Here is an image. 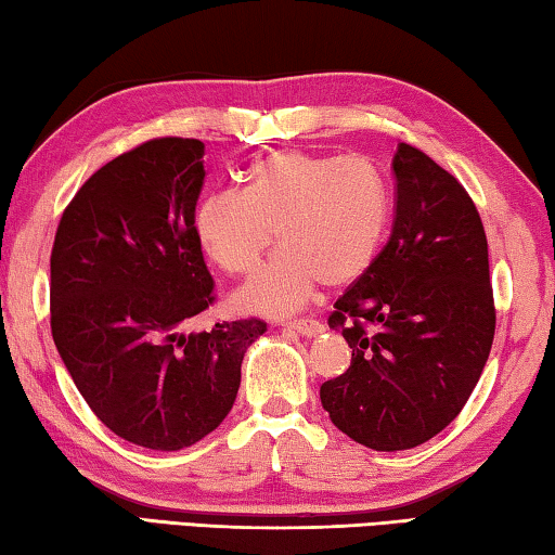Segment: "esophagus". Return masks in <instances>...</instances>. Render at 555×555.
I'll return each mask as SVG.
<instances>
[{
  "label": "esophagus",
  "mask_w": 555,
  "mask_h": 555,
  "mask_svg": "<svg viewBox=\"0 0 555 555\" xmlns=\"http://www.w3.org/2000/svg\"><path fill=\"white\" fill-rule=\"evenodd\" d=\"M288 327L298 335H306V337H315L325 331V325L321 321H313V318H300V321H291Z\"/></svg>",
  "instance_id": "1"
}]
</instances>
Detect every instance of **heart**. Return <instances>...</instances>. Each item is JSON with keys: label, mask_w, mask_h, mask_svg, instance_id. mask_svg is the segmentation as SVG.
<instances>
[{"label": "heart", "mask_w": 555, "mask_h": 555, "mask_svg": "<svg viewBox=\"0 0 555 555\" xmlns=\"http://www.w3.org/2000/svg\"><path fill=\"white\" fill-rule=\"evenodd\" d=\"M387 178L370 158L281 152L259 162L242 191H212L195 208V234L220 269L249 276L276 244L284 251L237 294L247 311L286 315L321 284L350 286L372 267L389 228Z\"/></svg>", "instance_id": "b5f03b06"}]
</instances>
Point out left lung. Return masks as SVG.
<instances>
[{
    "mask_svg": "<svg viewBox=\"0 0 555 555\" xmlns=\"http://www.w3.org/2000/svg\"><path fill=\"white\" fill-rule=\"evenodd\" d=\"M393 176L391 237L327 315L352 347L350 367L321 387L333 424L372 450L438 436L480 379L496 325L473 198L411 144H399Z\"/></svg>",
    "mask_w": 555,
    "mask_h": 555,
    "instance_id": "left-lung-1",
    "label": "left lung"
}]
</instances>
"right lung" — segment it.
I'll return each instance as SVG.
<instances>
[{
    "instance_id": "obj_1",
    "label": "right lung",
    "mask_w": 555,
    "mask_h": 555,
    "mask_svg": "<svg viewBox=\"0 0 555 555\" xmlns=\"http://www.w3.org/2000/svg\"><path fill=\"white\" fill-rule=\"evenodd\" d=\"M201 139L158 137L92 173L65 205L51 249V331L75 387L112 434L181 450L237 399L259 318L185 333L215 304L195 234Z\"/></svg>"
}]
</instances>
